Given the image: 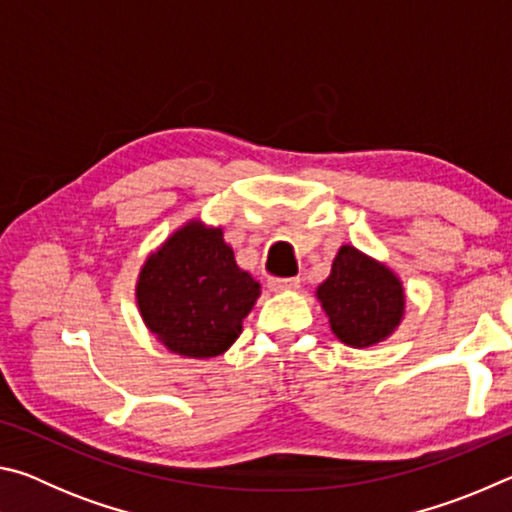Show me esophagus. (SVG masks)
Returning a JSON list of instances; mask_svg holds the SVG:
<instances>
[{
	"label": "esophagus",
	"mask_w": 512,
	"mask_h": 512,
	"mask_svg": "<svg viewBox=\"0 0 512 512\" xmlns=\"http://www.w3.org/2000/svg\"><path fill=\"white\" fill-rule=\"evenodd\" d=\"M268 287L275 293H289V291H298L300 289V280L298 277H287V280H271Z\"/></svg>",
	"instance_id": "1"
}]
</instances>
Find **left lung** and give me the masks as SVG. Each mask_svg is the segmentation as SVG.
Returning <instances> with one entry per match:
<instances>
[{"mask_svg": "<svg viewBox=\"0 0 512 512\" xmlns=\"http://www.w3.org/2000/svg\"><path fill=\"white\" fill-rule=\"evenodd\" d=\"M316 298L336 339L350 348H370L400 327L406 309L404 284L393 268L345 244Z\"/></svg>", "mask_w": 512, "mask_h": 512, "instance_id": "8db88e82", "label": "left lung"}]
</instances>
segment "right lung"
Masks as SVG:
<instances>
[{
	"mask_svg": "<svg viewBox=\"0 0 512 512\" xmlns=\"http://www.w3.org/2000/svg\"><path fill=\"white\" fill-rule=\"evenodd\" d=\"M262 287L241 271L221 225L192 219L146 257L135 284L144 325L164 348L214 359L239 339Z\"/></svg>",
	"mask_w": 512,
	"mask_h": 512,
	"instance_id": "right-lung-1",
	"label": "right lung"
}]
</instances>
